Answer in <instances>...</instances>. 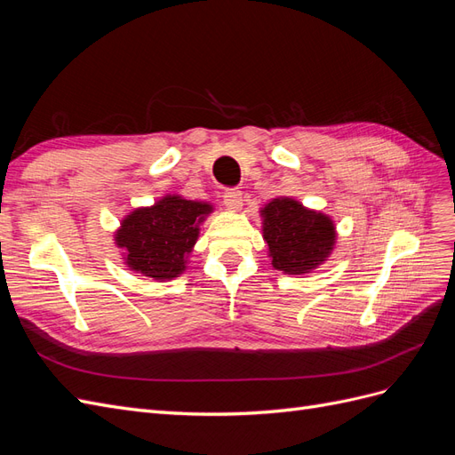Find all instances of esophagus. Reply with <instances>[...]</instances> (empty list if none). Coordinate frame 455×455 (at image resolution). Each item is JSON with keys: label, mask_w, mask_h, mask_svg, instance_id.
<instances>
[{"label": "esophagus", "mask_w": 455, "mask_h": 455, "mask_svg": "<svg viewBox=\"0 0 455 455\" xmlns=\"http://www.w3.org/2000/svg\"><path fill=\"white\" fill-rule=\"evenodd\" d=\"M224 204L229 211H239L243 206V194L237 188H229L224 194Z\"/></svg>", "instance_id": "1"}]
</instances>
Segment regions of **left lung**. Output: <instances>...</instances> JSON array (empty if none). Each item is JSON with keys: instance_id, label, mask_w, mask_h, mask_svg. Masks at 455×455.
<instances>
[{"instance_id": "1", "label": "left lung", "mask_w": 455, "mask_h": 455, "mask_svg": "<svg viewBox=\"0 0 455 455\" xmlns=\"http://www.w3.org/2000/svg\"><path fill=\"white\" fill-rule=\"evenodd\" d=\"M271 266L286 275H304L324 264L336 244L334 220L296 199L277 197L259 211Z\"/></svg>"}]
</instances>
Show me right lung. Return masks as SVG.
Masks as SVG:
<instances>
[{
  "label": "right lung",
  "instance_id": "add662e5",
  "mask_svg": "<svg viewBox=\"0 0 455 455\" xmlns=\"http://www.w3.org/2000/svg\"><path fill=\"white\" fill-rule=\"evenodd\" d=\"M212 211L206 201L164 196L123 218L114 241L131 271L157 283L172 281L186 271L201 224Z\"/></svg>",
  "mask_w": 455,
  "mask_h": 455
}]
</instances>
